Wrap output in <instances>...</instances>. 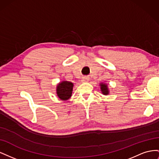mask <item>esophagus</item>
<instances>
[{
    "instance_id": "esophagus-1",
    "label": "esophagus",
    "mask_w": 159,
    "mask_h": 159,
    "mask_svg": "<svg viewBox=\"0 0 159 159\" xmlns=\"http://www.w3.org/2000/svg\"><path fill=\"white\" fill-rule=\"evenodd\" d=\"M89 80V79L88 77H84L82 80H81V81H82V82H88Z\"/></svg>"
}]
</instances>
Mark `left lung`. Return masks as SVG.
Wrapping results in <instances>:
<instances>
[{"label":"left lung","instance_id":"1","mask_svg":"<svg viewBox=\"0 0 159 159\" xmlns=\"http://www.w3.org/2000/svg\"><path fill=\"white\" fill-rule=\"evenodd\" d=\"M100 88L101 91H102V93L103 95H108L109 93V91L108 89V87L106 84H103V83H101L100 84Z\"/></svg>","mask_w":159,"mask_h":159}]
</instances>
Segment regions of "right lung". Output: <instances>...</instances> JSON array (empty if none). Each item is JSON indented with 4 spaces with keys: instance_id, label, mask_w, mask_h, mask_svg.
Segmentation results:
<instances>
[{
    "instance_id": "add662e5",
    "label": "right lung",
    "mask_w": 159,
    "mask_h": 159,
    "mask_svg": "<svg viewBox=\"0 0 159 159\" xmlns=\"http://www.w3.org/2000/svg\"><path fill=\"white\" fill-rule=\"evenodd\" d=\"M74 84L68 81H62L57 85L56 93L62 101H66L70 98L73 91Z\"/></svg>"
}]
</instances>
